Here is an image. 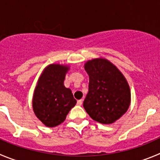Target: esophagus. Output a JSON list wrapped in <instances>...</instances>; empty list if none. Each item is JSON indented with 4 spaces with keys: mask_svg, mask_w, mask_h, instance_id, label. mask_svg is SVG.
Returning <instances> with one entry per match:
<instances>
[{
    "mask_svg": "<svg viewBox=\"0 0 160 160\" xmlns=\"http://www.w3.org/2000/svg\"><path fill=\"white\" fill-rule=\"evenodd\" d=\"M82 103H83V99H80V100L77 101V105L81 106Z\"/></svg>",
    "mask_w": 160,
    "mask_h": 160,
    "instance_id": "34e87169",
    "label": "esophagus"
}]
</instances>
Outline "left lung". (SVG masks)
Returning a JSON list of instances; mask_svg holds the SVG:
<instances>
[{
    "mask_svg": "<svg viewBox=\"0 0 160 160\" xmlns=\"http://www.w3.org/2000/svg\"><path fill=\"white\" fill-rule=\"evenodd\" d=\"M84 68L89 76L88 93L83 107L93 120L112 124L130 105L129 83L120 70L105 58L88 61Z\"/></svg>",
    "mask_w": 160,
    "mask_h": 160,
    "instance_id": "1",
    "label": "left lung"
}]
</instances>
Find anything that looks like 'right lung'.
Masks as SVG:
<instances>
[{
    "label": "right lung",
    "mask_w": 160,
    "mask_h": 160,
    "mask_svg": "<svg viewBox=\"0 0 160 160\" xmlns=\"http://www.w3.org/2000/svg\"><path fill=\"white\" fill-rule=\"evenodd\" d=\"M68 65L51 64L42 72L33 95L32 107L36 117L47 127H55L66 118L77 103L72 91L64 85Z\"/></svg>",
    "instance_id": "obj_1"
}]
</instances>
